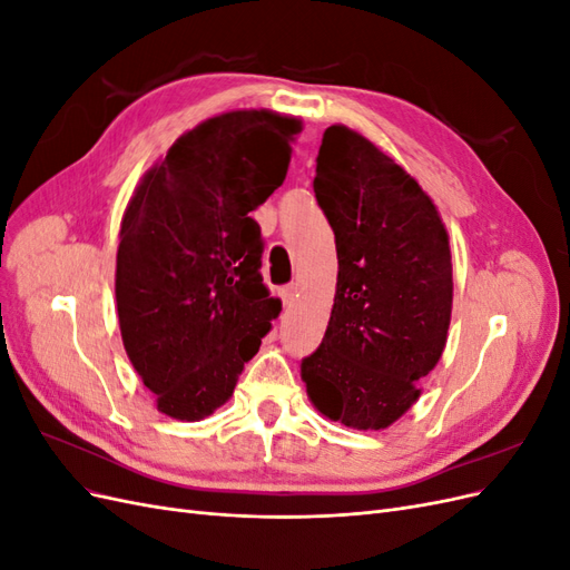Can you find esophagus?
I'll use <instances>...</instances> for the list:
<instances>
[{"label":"esophagus","mask_w":570,"mask_h":570,"mask_svg":"<svg viewBox=\"0 0 570 570\" xmlns=\"http://www.w3.org/2000/svg\"><path fill=\"white\" fill-rule=\"evenodd\" d=\"M281 299H283V304H292L295 302V295H297V285H285V287H281Z\"/></svg>","instance_id":"esophagus-1"}]
</instances>
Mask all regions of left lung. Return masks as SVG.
I'll list each match as a JSON object with an SVG mask.
<instances>
[{
    "instance_id": "1",
    "label": "left lung",
    "mask_w": 570,
    "mask_h": 570,
    "mask_svg": "<svg viewBox=\"0 0 570 570\" xmlns=\"http://www.w3.org/2000/svg\"><path fill=\"white\" fill-rule=\"evenodd\" d=\"M314 193L335 233L337 289L308 400L327 419L381 430L419 400L452 316L450 237L402 166L344 126L323 132Z\"/></svg>"
}]
</instances>
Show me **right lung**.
Here are the masks:
<instances>
[{
    "mask_svg": "<svg viewBox=\"0 0 570 570\" xmlns=\"http://www.w3.org/2000/svg\"><path fill=\"white\" fill-rule=\"evenodd\" d=\"M299 130L264 109L214 116L135 189L120 220L118 323L166 416L199 421L226 404L281 314L252 212L283 185Z\"/></svg>",
    "mask_w": 570,
    "mask_h": 570,
    "instance_id": "obj_1",
    "label": "right lung"
}]
</instances>
